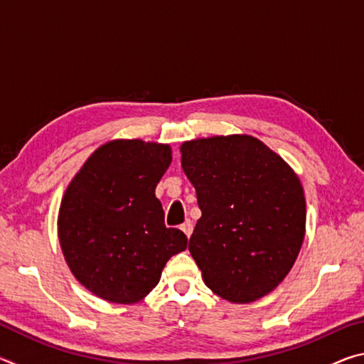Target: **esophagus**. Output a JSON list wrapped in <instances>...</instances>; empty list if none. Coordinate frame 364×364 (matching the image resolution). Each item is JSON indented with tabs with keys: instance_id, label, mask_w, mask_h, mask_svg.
I'll return each mask as SVG.
<instances>
[{
	"instance_id": "esophagus-1",
	"label": "esophagus",
	"mask_w": 364,
	"mask_h": 364,
	"mask_svg": "<svg viewBox=\"0 0 364 364\" xmlns=\"http://www.w3.org/2000/svg\"><path fill=\"white\" fill-rule=\"evenodd\" d=\"M193 228H194V226H193V221H191L189 218L181 225V230L184 231V234H186L188 237L191 236V234H193Z\"/></svg>"
}]
</instances>
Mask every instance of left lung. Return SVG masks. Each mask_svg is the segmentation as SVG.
I'll list each match as a JSON object with an SVG mask.
<instances>
[{
    "label": "left lung",
    "instance_id": "obj_1",
    "mask_svg": "<svg viewBox=\"0 0 364 364\" xmlns=\"http://www.w3.org/2000/svg\"><path fill=\"white\" fill-rule=\"evenodd\" d=\"M181 165L202 217L189 252L207 287L234 304L269 294L286 278L305 236L300 180L252 136H213L181 146Z\"/></svg>",
    "mask_w": 364,
    "mask_h": 364
}]
</instances>
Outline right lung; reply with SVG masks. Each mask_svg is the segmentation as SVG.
Returning a JSON list of instances; mask_svg holds the SVG:
<instances>
[{
	"label": "right lung",
	"instance_id": "obj_1",
	"mask_svg": "<svg viewBox=\"0 0 364 364\" xmlns=\"http://www.w3.org/2000/svg\"><path fill=\"white\" fill-rule=\"evenodd\" d=\"M167 144L117 139L86 160L59 208V241L73 276L97 297L133 304L159 284L171 257L188 245L165 226L154 194L168 168Z\"/></svg>",
	"mask_w": 364,
	"mask_h": 364
}]
</instances>
